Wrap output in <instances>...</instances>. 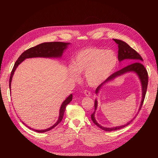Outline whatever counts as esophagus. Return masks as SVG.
<instances>
[{"instance_id": "esophagus-1", "label": "esophagus", "mask_w": 158, "mask_h": 158, "mask_svg": "<svg viewBox=\"0 0 158 158\" xmlns=\"http://www.w3.org/2000/svg\"><path fill=\"white\" fill-rule=\"evenodd\" d=\"M84 94L86 95V96H90L91 95V92H89V90H87V89H85L84 90Z\"/></svg>"}]
</instances>
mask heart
I'll return each mask as SVG.
<instances>
[{"label": "heart", "instance_id": "obj_1", "mask_svg": "<svg viewBox=\"0 0 158 158\" xmlns=\"http://www.w3.org/2000/svg\"><path fill=\"white\" fill-rule=\"evenodd\" d=\"M117 56L111 50L90 47L80 51L73 61L71 75L78 77V73H85V77L90 85H98L113 73L117 64Z\"/></svg>", "mask_w": 158, "mask_h": 158}]
</instances>
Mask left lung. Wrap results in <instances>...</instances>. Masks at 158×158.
Wrapping results in <instances>:
<instances>
[{
	"label": "left lung",
	"instance_id": "1",
	"mask_svg": "<svg viewBox=\"0 0 158 158\" xmlns=\"http://www.w3.org/2000/svg\"><path fill=\"white\" fill-rule=\"evenodd\" d=\"M113 40L118 44V61L121 62L125 59H129V60H131V62L132 63L127 66L125 68H123L121 70L115 72V73H114L113 74L110 76L107 79H106V80L103 83H102L101 85H99V86L97 88V89H95V93H96V94H97L99 92V90L100 88H101L102 85L105 83L109 82V81H111V80H113L114 78H115L116 77H118V76H119L128 73V72H135V73L138 74V76H139L140 80L141 83H142V102H141V104H140V109H139V110H140L142 108V104H143V103H144V98L146 96L147 88H148V72H147L146 68L144 67V66L140 63L142 60L143 61V59L142 58V56L140 55V54L138 53V52L135 49H132L131 47L129 46L127 44V43L124 42L121 40H115V39H113ZM94 107H95V111L92 114H91V118H92V120L95 125H97L98 127L102 128V130H104L106 131H117V130H118V129H121L122 128L125 127L126 126L129 125V124H130L134 120V118H135V117H134L133 119H132L130 122H128L125 125L116 127H111V128L104 127L101 126L99 124H98L97 123V121H95V118L94 117L95 111L98 107L97 100H95V101Z\"/></svg>",
	"mask_w": 158,
	"mask_h": 158
}]
</instances>
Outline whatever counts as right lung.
<instances>
[{"mask_svg": "<svg viewBox=\"0 0 158 158\" xmlns=\"http://www.w3.org/2000/svg\"><path fill=\"white\" fill-rule=\"evenodd\" d=\"M69 44L68 43H63V42H48V43H43L40 45H37L35 47H31V48L27 49L24 52L22 53V55L18 57V60L16 61L15 64H14V67L12 69V70L11 72V74L10 76V80H9V87L10 88L11 85V81L12 76L14 74V71L16 70L18 66L22 62L27 58H33V57H60L63 55V53L64 52V50L66 49L67 45ZM73 99V95L70 94L69 96L66 98L63 103H62L60 109V114L58 121L54 125H52L51 127L47 128L45 130H35V129L31 128L30 127H28L30 129L34 131L37 132H45L49 131L51 129L55 127L58 124H59L61 121L63 120L64 113L65 111V109L67 105L72 101Z\"/></svg>", "mask_w": 158, "mask_h": 158, "instance_id": "1", "label": "right lung"}]
</instances>
